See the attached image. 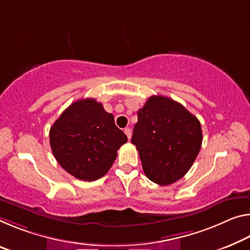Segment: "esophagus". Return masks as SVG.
Masks as SVG:
<instances>
[{"label":"esophagus","mask_w":250,"mask_h":250,"mask_svg":"<svg viewBox=\"0 0 250 250\" xmlns=\"http://www.w3.org/2000/svg\"><path fill=\"white\" fill-rule=\"evenodd\" d=\"M125 133L126 134V137H128L129 140L131 139V134H132L131 129H130V128H125Z\"/></svg>","instance_id":"34e87169"}]
</instances>
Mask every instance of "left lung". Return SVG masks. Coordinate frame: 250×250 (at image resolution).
<instances>
[{"instance_id": "obj_1", "label": "left lung", "mask_w": 250, "mask_h": 250, "mask_svg": "<svg viewBox=\"0 0 250 250\" xmlns=\"http://www.w3.org/2000/svg\"><path fill=\"white\" fill-rule=\"evenodd\" d=\"M131 142L148 179L168 186L191 168L200 151L203 132L199 120L179 102L152 96L138 111Z\"/></svg>"}]
</instances>
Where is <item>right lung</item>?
Wrapping results in <instances>:
<instances>
[{"label": "right lung", "instance_id": "right-lung-1", "mask_svg": "<svg viewBox=\"0 0 250 250\" xmlns=\"http://www.w3.org/2000/svg\"><path fill=\"white\" fill-rule=\"evenodd\" d=\"M126 141L113 114L89 98L69 105L50 129V146L59 165L85 181L104 176Z\"/></svg>", "mask_w": 250, "mask_h": 250}]
</instances>
